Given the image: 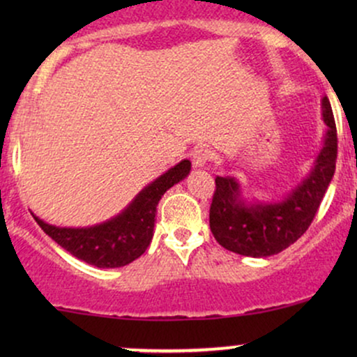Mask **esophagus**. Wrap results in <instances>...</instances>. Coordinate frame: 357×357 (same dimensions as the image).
Listing matches in <instances>:
<instances>
[{
    "instance_id": "34e87169",
    "label": "esophagus",
    "mask_w": 357,
    "mask_h": 357,
    "mask_svg": "<svg viewBox=\"0 0 357 357\" xmlns=\"http://www.w3.org/2000/svg\"><path fill=\"white\" fill-rule=\"evenodd\" d=\"M211 159H213V153L210 149H206V147H199V149H196L195 153H192V165L196 167L206 166Z\"/></svg>"
}]
</instances>
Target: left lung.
<instances>
[{
  "label": "left lung",
  "mask_w": 357,
  "mask_h": 357,
  "mask_svg": "<svg viewBox=\"0 0 357 357\" xmlns=\"http://www.w3.org/2000/svg\"><path fill=\"white\" fill-rule=\"evenodd\" d=\"M322 119L327 130L321 153L309 174L282 199L248 202L238 179L216 176L210 228L221 247L238 255L261 258L280 253L304 235L333 181L337 159V132L327 97H322Z\"/></svg>",
  "instance_id": "1"
}]
</instances>
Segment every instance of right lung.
Instances as JSON below:
<instances>
[{"instance_id":"1","label":"right lung","mask_w":357,"mask_h":357,"mask_svg":"<svg viewBox=\"0 0 357 357\" xmlns=\"http://www.w3.org/2000/svg\"><path fill=\"white\" fill-rule=\"evenodd\" d=\"M191 171V162H181L149 183L119 215L87 228H65L47 223L33 215L40 228L61 248L85 264L99 268L129 265L149 247L154 235L155 208L171 186L183 181Z\"/></svg>"}]
</instances>
